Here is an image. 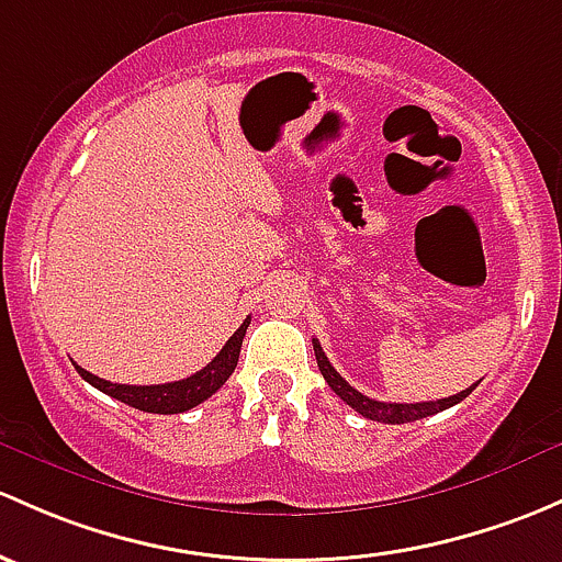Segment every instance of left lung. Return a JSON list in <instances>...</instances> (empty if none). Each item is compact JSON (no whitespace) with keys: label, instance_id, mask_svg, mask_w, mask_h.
Masks as SVG:
<instances>
[{"label":"left lung","instance_id":"8db88e82","mask_svg":"<svg viewBox=\"0 0 562 562\" xmlns=\"http://www.w3.org/2000/svg\"><path fill=\"white\" fill-rule=\"evenodd\" d=\"M312 347H315L317 366H321V374L326 376L328 387L334 390V393L339 395L345 404H350L358 415H363L366 420H376V423H387V425L423 420V417H430V415H436V412H445V409H450V406L460 404V401H463L465 395H471V390L476 387V385L465 387V390H460V393L450 395V398H439V401H420V404H385V401H374V398H369V395L358 393V390L352 387L350 382H347L345 376L334 369V366H330L326 352H323L321 341L312 339Z\"/></svg>","mask_w":562,"mask_h":562}]
</instances>
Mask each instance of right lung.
Returning <instances> with one entry per match:
<instances>
[{
  "instance_id": "1",
  "label": "right lung",
  "mask_w": 562,
  "mask_h": 562,
  "mask_svg": "<svg viewBox=\"0 0 562 562\" xmlns=\"http://www.w3.org/2000/svg\"><path fill=\"white\" fill-rule=\"evenodd\" d=\"M247 326H250V317L234 330L232 339L223 345V350L202 371L186 376V380L167 382V385H117V382H108L102 376L91 374V371L80 369L78 363H75V369H78V374L88 385L102 390V393L112 395V398L123 401V404L134 406V409L153 412V415H180V412L193 409V406L210 398L212 393H217L223 387V382L234 374Z\"/></svg>"
}]
</instances>
